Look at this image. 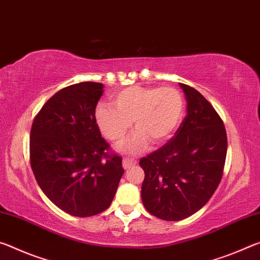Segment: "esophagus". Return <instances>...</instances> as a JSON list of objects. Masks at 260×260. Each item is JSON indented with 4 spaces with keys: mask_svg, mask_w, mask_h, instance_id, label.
Instances as JSON below:
<instances>
[{
    "mask_svg": "<svg viewBox=\"0 0 260 260\" xmlns=\"http://www.w3.org/2000/svg\"><path fill=\"white\" fill-rule=\"evenodd\" d=\"M136 164H137V161L134 160V159H126V158L123 159V168H124L125 170L130 169Z\"/></svg>",
    "mask_w": 260,
    "mask_h": 260,
    "instance_id": "1",
    "label": "esophagus"
}]
</instances>
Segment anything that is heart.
Segmentation results:
<instances>
[{"label": "heart", "instance_id": "obj_1", "mask_svg": "<svg viewBox=\"0 0 260 260\" xmlns=\"http://www.w3.org/2000/svg\"><path fill=\"white\" fill-rule=\"evenodd\" d=\"M112 106L100 104L95 121L106 138L121 143L133 126L137 130L124 144L126 154L146 151L151 142L162 145L173 137L184 115V100L174 87L130 86L115 93Z\"/></svg>", "mask_w": 260, "mask_h": 260}]
</instances>
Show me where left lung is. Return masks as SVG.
I'll use <instances>...</instances> for the list:
<instances>
[{"label": "left lung", "instance_id": "8db88e82", "mask_svg": "<svg viewBox=\"0 0 260 260\" xmlns=\"http://www.w3.org/2000/svg\"><path fill=\"white\" fill-rule=\"evenodd\" d=\"M180 86L186 116L167 144L139 161L145 173L144 206L167 221L189 218L210 201L227 155V134L219 114L193 87Z\"/></svg>", "mask_w": 260, "mask_h": 260}]
</instances>
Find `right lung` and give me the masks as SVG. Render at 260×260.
Wrapping results in <instances>:
<instances>
[{"label":"right lung","mask_w":260,"mask_h":260,"mask_svg":"<svg viewBox=\"0 0 260 260\" xmlns=\"http://www.w3.org/2000/svg\"><path fill=\"white\" fill-rule=\"evenodd\" d=\"M104 85L84 82L50 98L32 123L29 159L47 198L66 213L86 218L107 210L124 173L122 158L108 154L95 107Z\"/></svg>","instance_id":"add662e5"}]
</instances>
